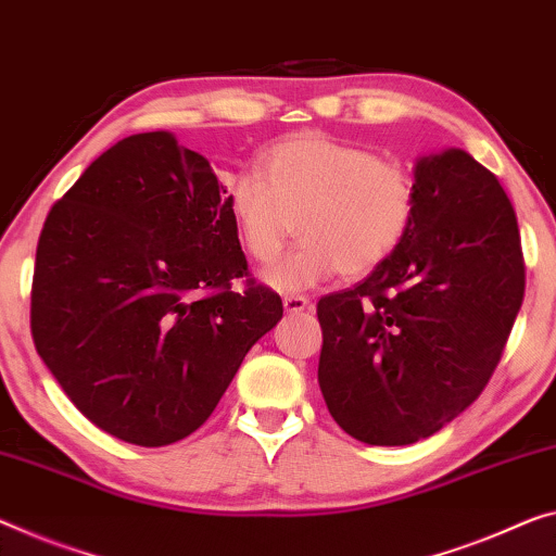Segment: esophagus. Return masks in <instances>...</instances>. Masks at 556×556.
I'll list each match as a JSON object with an SVG mask.
<instances>
[{
    "instance_id": "1",
    "label": "esophagus",
    "mask_w": 556,
    "mask_h": 556,
    "mask_svg": "<svg viewBox=\"0 0 556 556\" xmlns=\"http://www.w3.org/2000/svg\"><path fill=\"white\" fill-rule=\"evenodd\" d=\"M283 307L288 313H303V311H311L313 303L307 301L305 295H286L283 298Z\"/></svg>"
}]
</instances>
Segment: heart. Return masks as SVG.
Instances as JSON below:
<instances>
[{"mask_svg":"<svg viewBox=\"0 0 556 556\" xmlns=\"http://www.w3.org/2000/svg\"><path fill=\"white\" fill-rule=\"evenodd\" d=\"M258 170L228 184L226 213L258 263L278 258L298 220L303 241L266 273L278 290L313 288L336 273L367 276L415 224L413 174L372 149L298 134L263 153Z\"/></svg>","mask_w":556,"mask_h":556,"instance_id":"1","label":"heart"}]
</instances>
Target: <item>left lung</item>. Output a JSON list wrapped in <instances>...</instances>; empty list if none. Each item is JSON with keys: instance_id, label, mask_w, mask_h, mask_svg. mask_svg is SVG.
<instances>
[{"instance_id": "1", "label": "left lung", "mask_w": 556, "mask_h": 556, "mask_svg": "<svg viewBox=\"0 0 556 556\" xmlns=\"http://www.w3.org/2000/svg\"><path fill=\"white\" fill-rule=\"evenodd\" d=\"M403 245L318 301V382L332 420L365 445H413L480 397L525 298L515 208L463 149L415 164Z\"/></svg>"}]
</instances>
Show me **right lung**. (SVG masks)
<instances>
[{
  "label": "right lung",
  "mask_w": 556,
  "mask_h": 556,
  "mask_svg": "<svg viewBox=\"0 0 556 556\" xmlns=\"http://www.w3.org/2000/svg\"><path fill=\"white\" fill-rule=\"evenodd\" d=\"M249 276L226 189L168 131L101 153L51 206L31 280L37 353L84 417L141 447L208 420L283 318Z\"/></svg>",
  "instance_id": "1"
}]
</instances>
